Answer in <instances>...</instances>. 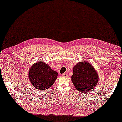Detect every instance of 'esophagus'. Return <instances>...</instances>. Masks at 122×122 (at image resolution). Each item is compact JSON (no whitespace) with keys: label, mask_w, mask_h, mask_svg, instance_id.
I'll list each match as a JSON object with an SVG mask.
<instances>
[{"label":"esophagus","mask_w":122,"mask_h":122,"mask_svg":"<svg viewBox=\"0 0 122 122\" xmlns=\"http://www.w3.org/2000/svg\"><path fill=\"white\" fill-rule=\"evenodd\" d=\"M68 74L67 73H64V74H62V76H63V77H67V76H68Z\"/></svg>","instance_id":"obj_1"}]
</instances>
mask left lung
Segmentation results:
<instances>
[{
  "label": "left lung",
  "mask_w": 122,
  "mask_h": 122,
  "mask_svg": "<svg viewBox=\"0 0 122 122\" xmlns=\"http://www.w3.org/2000/svg\"><path fill=\"white\" fill-rule=\"evenodd\" d=\"M99 76L96 70L90 62H79L73 68L72 81L76 89L82 93L93 90L98 83Z\"/></svg>",
  "instance_id": "left-lung-1"
}]
</instances>
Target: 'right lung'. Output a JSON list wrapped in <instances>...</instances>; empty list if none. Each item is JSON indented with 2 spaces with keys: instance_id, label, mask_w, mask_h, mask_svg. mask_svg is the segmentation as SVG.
<instances>
[{
  "instance_id": "1",
  "label": "right lung",
  "mask_w": 122,
  "mask_h": 122,
  "mask_svg": "<svg viewBox=\"0 0 122 122\" xmlns=\"http://www.w3.org/2000/svg\"><path fill=\"white\" fill-rule=\"evenodd\" d=\"M57 76V72L42 61L32 65L28 72V78L31 85L40 91L51 87Z\"/></svg>"
}]
</instances>
